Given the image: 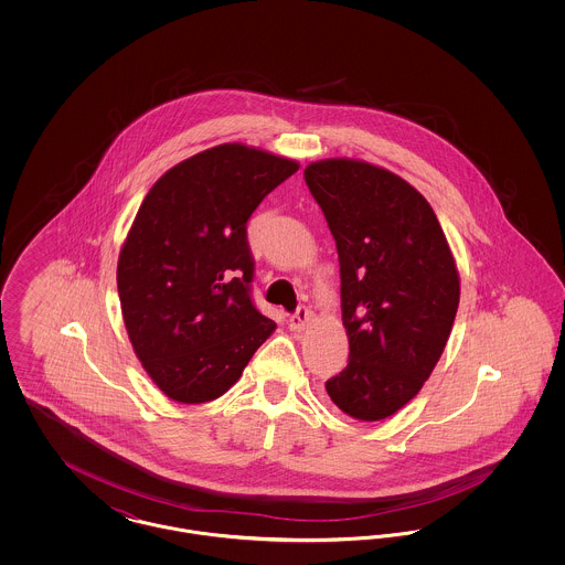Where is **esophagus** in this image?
<instances>
[{"label": "esophagus", "mask_w": 565, "mask_h": 565, "mask_svg": "<svg viewBox=\"0 0 565 565\" xmlns=\"http://www.w3.org/2000/svg\"><path fill=\"white\" fill-rule=\"evenodd\" d=\"M311 322V311L307 309V307H298L295 313L290 316V320H288V326L295 330V332H300V330H305L307 326Z\"/></svg>", "instance_id": "34e87169"}]
</instances>
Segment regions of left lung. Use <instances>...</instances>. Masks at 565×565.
Wrapping results in <instances>:
<instances>
[{
    "label": "left lung",
    "mask_w": 565,
    "mask_h": 565,
    "mask_svg": "<svg viewBox=\"0 0 565 565\" xmlns=\"http://www.w3.org/2000/svg\"><path fill=\"white\" fill-rule=\"evenodd\" d=\"M305 182L337 242L348 366L326 392L358 422L413 401L449 341L459 273L430 203L371 162L307 164Z\"/></svg>",
    "instance_id": "obj_1"
}]
</instances>
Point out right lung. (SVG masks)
Wrapping results in <instances>:
<instances>
[{
	"label": "right lung",
	"instance_id": "1",
	"mask_svg": "<svg viewBox=\"0 0 565 565\" xmlns=\"http://www.w3.org/2000/svg\"><path fill=\"white\" fill-rule=\"evenodd\" d=\"M296 171L292 159L220 143L171 167L139 205L118 296L135 355L171 401L220 398L277 328L249 296L245 224Z\"/></svg>",
	"mask_w": 565,
	"mask_h": 565
}]
</instances>
